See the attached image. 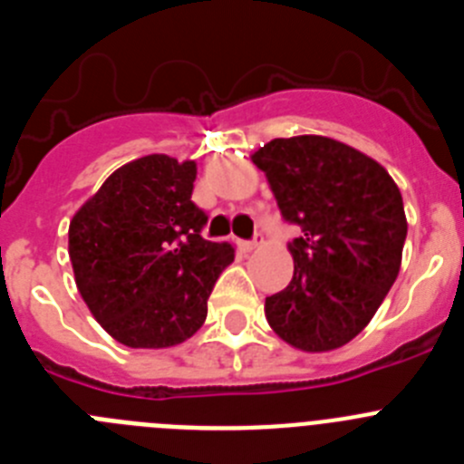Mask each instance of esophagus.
<instances>
[{"label":"esophagus","mask_w":464,"mask_h":464,"mask_svg":"<svg viewBox=\"0 0 464 464\" xmlns=\"http://www.w3.org/2000/svg\"><path fill=\"white\" fill-rule=\"evenodd\" d=\"M262 246V237H256V239L253 241H244V244H241V248H244V251H256V248H260Z\"/></svg>","instance_id":"1"}]
</instances>
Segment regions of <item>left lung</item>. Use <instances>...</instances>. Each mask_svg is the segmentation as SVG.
<instances>
[{
  "mask_svg": "<svg viewBox=\"0 0 464 464\" xmlns=\"http://www.w3.org/2000/svg\"><path fill=\"white\" fill-rule=\"evenodd\" d=\"M251 160L283 218L302 227L290 244L293 281L265 299L269 327L304 353L342 348L374 318L400 274V188L370 155L321 134L274 139Z\"/></svg>",
  "mask_w": 464,
  "mask_h": 464,
  "instance_id": "left-lung-1",
  "label": "left lung"
}]
</instances>
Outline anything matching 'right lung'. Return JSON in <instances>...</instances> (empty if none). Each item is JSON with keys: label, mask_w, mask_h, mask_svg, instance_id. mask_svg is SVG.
<instances>
[{"label": "right lung", "mask_w": 464, "mask_h": 464, "mask_svg": "<svg viewBox=\"0 0 464 464\" xmlns=\"http://www.w3.org/2000/svg\"><path fill=\"white\" fill-rule=\"evenodd\" d=\"M195 160L153 153L102 183L69 223V260L94 321L130 348H169L207 321V299L235 248L202 239Z\"/></svg>", "instance_id": "obj_1"}]
</instances>
